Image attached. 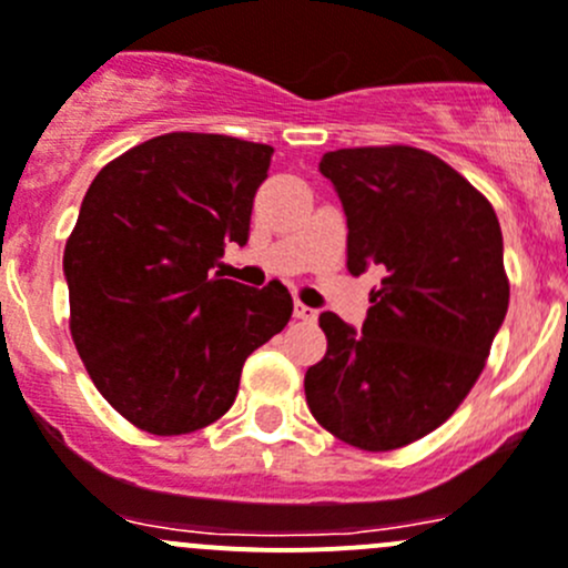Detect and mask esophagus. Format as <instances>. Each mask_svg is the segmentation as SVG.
I'll return each instance as SVG.
<instances>
[{
	"label": "esophagus",
	"mask_w": 568,
	"mask_h": 568,
	"mask_svg": "<svg viewBox=\"0 0 568 568\" xmlns=\"http://www.w3.org/2000/svg\"><path fill=\"white\" fill-rule=\"evenodd\" d=\"M294 316L302 318V322H316L318 311H316V307H307L305 302H296V305H294Z\"/></svg>",
	"instance_id": "esophagus-1"
}]
</instances>
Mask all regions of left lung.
Here are the masks:
<instances>
[{
  "label": "left lung",
  "instance_id": "obj_1",
  "mask_svg": "<svg viewBox=\"0 0 568 568\" xmlns=\"http://www.w3.org/2000/svg\"><path fill=\"white\" fill-rule=\"evenodd\" d=\"M318 172L346 213V268L385 272L361 333L335 313L327 352L305 374L313 418L366 453L442 427L486 368L508 313L503 230L491 202L416 146L327 152Z\"/></svg>",
  "mask_w": 568,
  "mask_h": 568
}]
</instances>
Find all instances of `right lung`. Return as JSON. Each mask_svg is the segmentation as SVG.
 <instances>
[{
	"mask_svg": "<svg viewBox=\"0 0 568 568\" xmlns=\"http://www.w3.org/2000/svg\"><path fill=\"white\" fill-rule=\"evenodd\" d=\"M272 146L166 132L93 178L65 241L69 329L99 394L138 430L185 436L239 394L244 361L288 324L283 283L213 272L246 244Z\"/></svg>",
	"mask_w": 568,
	"mask_h": 568,
	"instance_id": "right-lung-1",
	"label": "right lung"
}]
</instances>
